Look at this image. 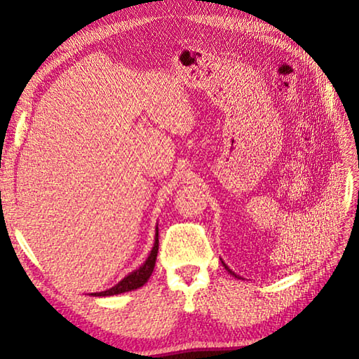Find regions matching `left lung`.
Masks as SVG:
<instances>
[{
	"mask_svg": "<svg viewBox=\"0 0 359 359\" xmlns=\"http://www.w3.org/2000/svg\"><path fill=\"white\" fill-rule=\"evenodd\" d=\"M223 265H224V269H226V270H227V271H231V270H229V269H227V266H226V264H224V262H223ZM231 273H232V275H236V273H233V271H231Z\"/></svg>",
	"mask_w": 359,
	"mask_h": 359,
	"instance_id": "1",
	"label": "left lung"
}]
</instances>
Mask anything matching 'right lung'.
I'll return each instance as SVG.
<instances>
[{"mask_svg": "<svg viewBox=\"0 0 359 359\" xmlns=\"http://www.w3.org/2000/svg\"><path fill=\"white\" fill-rule=\"evenodd\" d=\"M157 252H158V227H157V232H155L154 248H152L151 254H149V257L146 259V262L142 264L138 270L132 271L130 275L123 278L122 281L117 283L114 287L108 289V290H103V292L90 293V295H94V297H111V295H119V293L142 287V285L147 283V279L151 278V275H152L154 266H155V260H157Z\"/></svg>", "mask_w": 359, "mask_h": 359, "instance_id": "right-lung-1", "label": "right lung"}]
</instances>
